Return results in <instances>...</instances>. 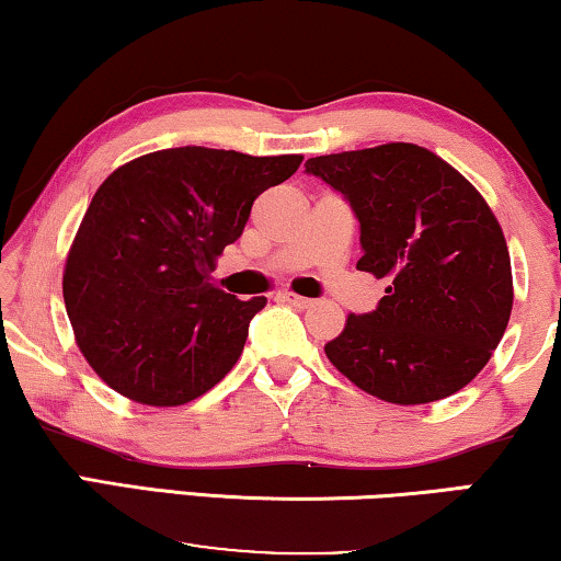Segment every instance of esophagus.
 <instances>
[{
	"instance_id": "1",
	"label": "esophagus",
	"mask_w": 561,
	"mask_h": 561,
	"mask_svg": "<svg viewBox=\"0 0 561 561\" xmlns=\"http://www.w3.org/2000/svg\"><path fill=\"white\" fill-rule=\"evenodd\" d=\"M282 302H287L291 307H297V310H307V307L314 305V299L310 297H299V295H291V291H284V295L279 297Z\"/></svg>"
}]
</instances>
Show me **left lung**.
Here are the masks:
<instances>
[{"label":"left lung","instance_id":"left-lung-1","mask_svg":"<svg viewBox=\"0 0 561 561\" xmlns=\"http://www.w3.org/2000/svg\"><path fill=\"white\" fill-rule=\"evenodd\" d=\"M360 224L358 270L386 279L376 310L348 314L325 345L370 397L430 404L476 378L506 333L514 279L506 239L476 187L430 149L391 145L305 162Z\"/></svg>","mask_w":561,"mask_h":561}]
</instances>
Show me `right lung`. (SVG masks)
I'll return each mask as SVG.
<instances>
[{"label":"right lung","instance_id":"add662e5","mask_svg":"<svg viewBox=\"0 0 561 561\" xmlns=\"http://www.w3.org/2000/svg\"><path fill=\"white\" fill-rule=\"evenodd\" d=\"M299 164L302 154L175 147L104 180L70 247L62 299L78 348L114 391L178 407L236 366L266 297L241 302L210 272L259 195Z\"/></svg>","mask_w":561,"mask_h":561}]
</instances>
